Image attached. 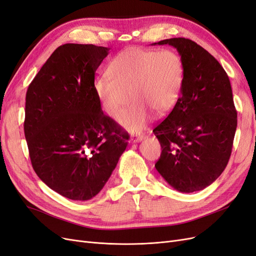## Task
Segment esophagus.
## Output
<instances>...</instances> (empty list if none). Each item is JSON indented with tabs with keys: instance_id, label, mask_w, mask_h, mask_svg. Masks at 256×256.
<instances>
[{
	"instance_id": "obj_1",
	"label": "esophagus",
	"mask_w": 256,
	"mask_h": 256,
	"mask_svg": "<svg viewBox=\"0 0 256 256\" xmlns=\"http://www.w3.org/2000/svg\"><path fill=\"white\" fill-rule=\"evenodd\" d=\"M143 138H144V136H143V134H134V136H131V141L134 142V143L142 141Z\"/></svg>"
}]
</instances>
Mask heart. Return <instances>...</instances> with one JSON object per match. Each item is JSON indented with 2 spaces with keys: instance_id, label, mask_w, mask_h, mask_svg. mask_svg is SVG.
<instances>
[{
  "instance_id": "obj_1",
  "label": "heart",
  "mask_w": 256,
  "mask_h": 256,
  "mask_svg": "<svg viewBox=\"0 0 256 256\" xmlns=\"http://www.w3.org/2000/svg\"><path fill=\"white\" fill-rule=\"evenodd\" d=\"M98 76L95 92L104 112L115 118L132 100L136 102L124 111L118 122L128 130L142 129L150 112L164 115L177 102L184 81L182 60L177 52L128 48L120 52Z\"/></svg>"
}]
</instances>
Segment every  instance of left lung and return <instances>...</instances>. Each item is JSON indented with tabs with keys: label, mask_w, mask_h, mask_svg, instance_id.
Wrapping results in <instances>:
<instances>
[{
	"label": "left lung",
	"mask_w": 256,
	"mask_h": 256,
	"mask_svg": "<svg viewBox=\"0 0 256 256\" xmlns=\"http://www.w3.org/2000/svg\"><path fill=\"white\" fill-rule=\"evenodd\" d=\"M176 48L182 60L180 96L152 130L160 142L157 171L180 192L203 190L226 168L237 127L228 76L210 53L178 37L154 42Z\"/></svg>",
	"instance_id": "1"
}]
</instances>
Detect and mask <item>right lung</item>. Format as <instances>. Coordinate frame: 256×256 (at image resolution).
Masks as SVG:
<instances>
[{
  "label": "right lung",
  "instance_id": "obj_1",
  "mask_svg": "<svg viewBox=\"0 0 256 256\" xmlns=\"http://www.w3.org/2000/svg\"><path fill=\"white\" fill-rule=\"evenodd\" d=\"M109 48L65 44L28 85L24 134L35 173L49 188L88 200L104 188L129 136L104 114L95 72Z\"/></svg>",
  "mask_w": 256,
  "mask_h": 256
}]
</instances>
